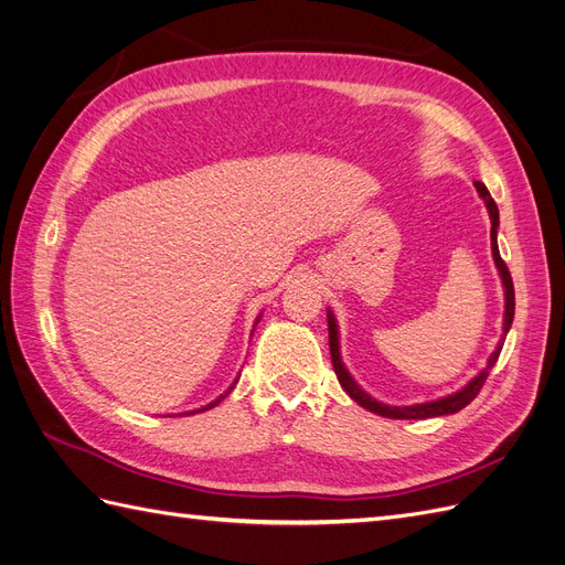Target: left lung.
<instances>
[{
	"label": "left lung",
	"mask_w": 565,
	"mask_h": 565,
	"mask_svg": "<svg viewBox=\"0 0 565 565\" xmlns=\"http://www.w3.org/2000/svg\"><path fill=\"white\" fill-rule=\"evenodd\" d=\"M475 188L479 190V194L483 196V202L488 206V213H490V223H493V227H490V248H493V258H495V265L500 269V277H502V284H504V298H507V309H504V335L509 331V326H512L514 321V284H512V275H509V269L504 265V260L500 258V250H498V225H500V213H498V204L493 202V196H490V192L486 190L483 183H475ZM329 344H331V361H333V371L340 380L342 390L348 392L354 402L359 406H363L371 413H377L382 417H394V420H425V417H436V415H448V413H458L462 411L467 404H471L477 398V394L481 392L483 382L490 373V369L495 366V361L502 352V340L495 348V352L490 354L488 359V366L469 382L467 387H462L460 392H455L446 398H439V402H429V404H417V406H387V404H380L375 402V398H371L366 392H363L356 382L352 380V375L344 371L342 361H340V350H338V326H335V319L333 315L329 312Z\"/></svg>",
	"instance_id": "obj_1"
}]
</instances>
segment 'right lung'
<instances>
[{
    "instance_id": "add662e5",
    "label": "right lung",
    "mask_w": 565,
    "mask_h": 565,
    "mask_svg": "<svg viewBox=\"0 0 565 565\" xmlns=\"http://www.w3.org/2000/svg\"><path fill=\"white\" fill-rule=\"evenodd\" d=\"M232 387H234V385H232ZM232 387H230V390H232ZM225 396H227V392H225V394H223V396H217V398H215V402H213V404H209V406H206V408H202V411H209V408H213V406H217V404H221V402H223V398H225ZM196 413H199V411H196Z\"/></svg>"
}]
</instances>
